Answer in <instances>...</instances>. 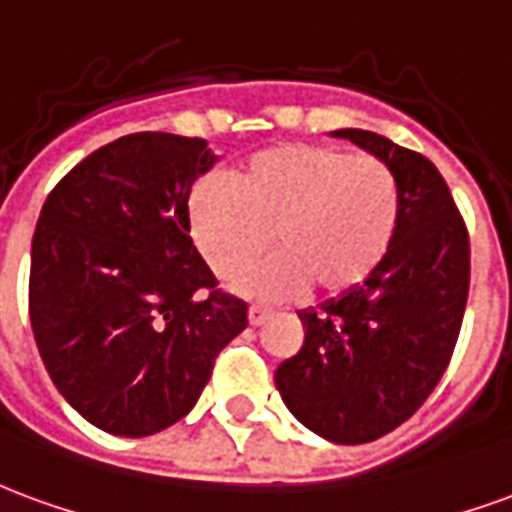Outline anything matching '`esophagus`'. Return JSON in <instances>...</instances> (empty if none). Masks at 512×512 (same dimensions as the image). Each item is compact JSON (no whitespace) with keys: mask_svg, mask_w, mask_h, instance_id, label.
<instances>
[{"mask_svg":"<svg viewBox=\"0 0 512 512\" xmlns=\"http://www.w3.org/2000/svg\"><path fill=\"white\" fill-rule=\"evenodd\" d=\"M272 319V313L267 311V308H259V305H251L248 308V322L253 324V327H261V324H267Z\"/></svg>","mask_w":512,"mask_h":512,"instance_id":"34e87169","label":"esophagus"}]
</instances>
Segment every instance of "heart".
<instances>
[{
	"mask_svg": "<svg viewBox=\"0 0 512 512\" xmlns=\"http://www.w3.org/2000/svg\"><path fill=\"white\" fill-rule=\"evenodd\" d=\"M190 234L218 275H234L272 245L278 256L231 283L240 294L283 300L316 286L349 294L374 278L401 223L393 169L327 144H283L253 155L234 188L199 182Z\"/></svg>",
	"mask_w": 512,
	"mask_h": 512,
	"instance_id": "1",
	"label": "heart"
}]
</instances>
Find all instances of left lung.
<instances>
[{"mask_svg":"<svg viewBox=\"0 0 512 512\" xmlns=\"http://www.w3.org/2000/svg\"><path fill=\"white\" fill-rule=\"evenodd\" d=\"M333 136L393 169L401 223L374 278L297 313L305 341L278 365L275 387L313 434L363 445L409 420L445 374L469 294V234L447 182L420 152L371 130Z\"/></svg>","mask_w":512,"mask_h":512,"instance_id":"1","label":"left lung"}]
</instances>
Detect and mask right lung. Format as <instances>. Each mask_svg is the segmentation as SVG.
I'll return each mask as SVG.
<instances>
[{
  "label": "right lung",
  "instance_id": "1",
  "mask_svg": "<svg viewBox=\"0 0 512 512\" xmlns=\"http://www.w3.org/2000/svg\"><path fill=\"white\" fill-rule=\"evenodd\" d=\"M204 138L130 133L70 169L32 237L29 319L51 382L84 420L149 436L196 406L215 357L248 327L190 240Z\"/></svg>",
  "mask_w": 512,
  "mask_h": 512
}]
</instances>
